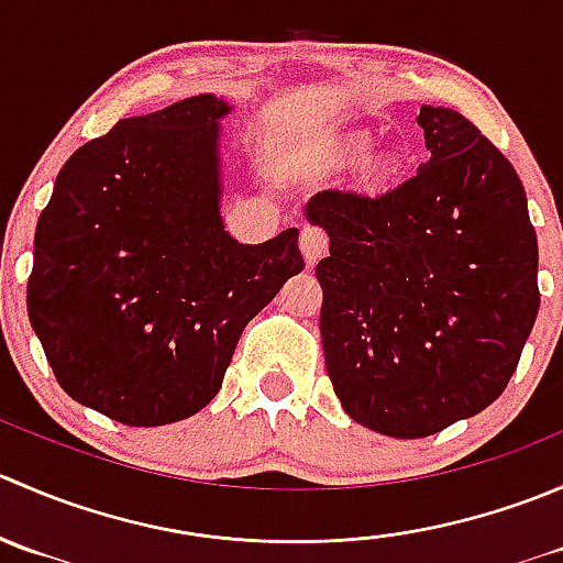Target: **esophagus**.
<instances>
[{
    "label": "esophagus",
    "instance_id": "esophagus-1",
    "mask_svg": "<svg viewBox=\"0 0 563 563\" xmlns=\"http://www.w3.org/2000/svg\"><path fill=\"white\" fill-rule=\"evenodd\" d=\"M299 247H302V255L308 258V264H316L329 247L327 231L316 229V225H305L302 234H299Z\"/></svg>",
    "mask_w": 563,
    "mask_h": 563
}]
</instances>
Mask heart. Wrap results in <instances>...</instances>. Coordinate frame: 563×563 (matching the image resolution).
Wrapping results in <instances>:
<instances>
[{
  "label": "heart",
  "instance_id": "b5f03b06",
  "mask_svg": "<svg viewBox=\"0 0 563 563\" xmlns=\"http://www.w3.org/2000/svg\"><path fill=\"white\" fill-rule=\"evenodd\" d=\"M371 133H345L334 139L318 157L321 168H343L360 161V179L367 187H387L402 172V155L391 146L384 150H371Z\"/></svg>",
  "mask_w": 563,
  "mask_h": 563
}]
</instances>
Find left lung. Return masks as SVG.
<instances>
[{"label": "left lung", "instance_id": "left-lung-1", "mask_svg": "<svg viewBox=\"0 0 563 563\" xmlns=\"http://www.w3.org/2000/svg\"><path fill=\"white\" fill-rule=\"evenodd\" d=\"M430 163L382 196L321 190L308 220L321 340L354 422L424 439L490 406L539 310L537 234L512 163L452 108L422 106Z\"/></svg>", "mask_w": 563, "mask_h": 563}]
</instances>
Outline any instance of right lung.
Listing matches in <instances>:
<instances>
[{
    "instance_id": "1",
    "label": "right lung",
    "mask_w": 563,
    "mask_h": 563,
    "mask_svg": "<svg viewBox=\"0 0 563 563\" xmlns=\"http://www.w3.org/2000/svg\"><path fill=\"white\" fill-rule=\"evenodd\" d=\"M212 95L73 152L37 220L26 308L59 387L130 428L201 411L242 329L305 269L299 231L240 245L218 212Z\"/></svg>"
}]
</instances>
